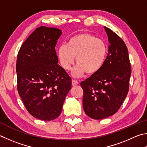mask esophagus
<instances>
[{"mask_svg": "<svg viewBox=\"0 0 147 147\" xmlns=\"http://www.w3.org/2000/svg\"><path fill=\"white\" fill-rule=\"evenodd\" d=\"M78 84V82L77 80H72V85H73V86H75V85Z\"/></svg>", "mask_w": 147, "mask_h": 147, "instance_id": "1", "label": "esophagus"}]
</instances>
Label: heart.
<instances>
[{
	"label": "heart",
	"instance_id": "b5f03b06",
	"mask_svg": "<svg viewBox=\"0 0 147 147\" xmlns=\"http://www.w3.org/2000/svg\"><path fill=\"white\" fill-rule=\"evenodd\" d=\"M108 54V46L102 39L89 33H82L69 39L68 45L62 44L58 49V57L63 68L69 69L76 57L77 65L73 75L78 77L86 73H97L102 68Z\"/></svg>",
	"mask_w": 147,
	"mask_h": 147
}]
</instances>
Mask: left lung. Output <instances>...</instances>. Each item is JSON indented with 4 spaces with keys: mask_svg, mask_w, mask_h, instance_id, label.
<instances>
[{
    "mask_svg": "<svg viewBox=\"0 0 147 147\" xmlns=\"http://www.w3.org/2000/svg\"><path fill=\"white\" fill-rule=\"evenodd\" d=\"M109 42V53L102 68L81 82L84 90L83 107L87 115L101 119L113 115L129 92L131 74L129 53L123 40L104 27Z\"/></svg>",
    "mask_w": 147,
    "mask_h": 147,
    "instance_id": "left-lung-1",
    "label": "left lung"
}]
</instances>
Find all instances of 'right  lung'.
I'll return each mask as SVG.
<instances>
[{
	"mask_svg": "<svg viewBox=\"0 0 147 147\" xmlns=\"http://www.w3.org/2000/svg\"><path fill=\"white\" fill-rule=\"evenodd\" d=\"M62 31L36 28L22 44L17 55V90L31 115L44 121L58 118L71 88V78L58 64L55 46Z\"/></svg>",
	"mask_w": 147,
	"mask_h": 147,
	"instance_id": "right-lung-1",
	"label": "right lung"
}]
</instances>
